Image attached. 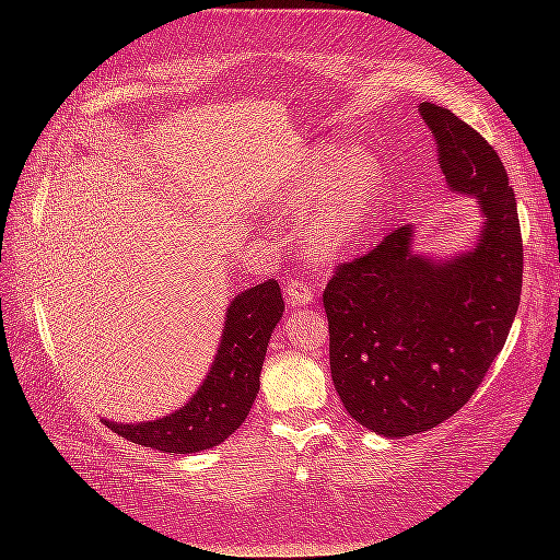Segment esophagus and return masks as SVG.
<instances>
[{"instance_id": "obj_1", "label": "esophagus", "mask_w": 560, "mask_h": 560, "mask_svg": "<svg viewBox=\"0 0 560 560\" xmlns=\"http://www.w3.org/2000/svg\"><path fill=\"white\" fill-rule=\"evenodd\" d=\"M284 294L290 299V303H294V306H308V303L315 299V284L303 278H292L284 282Z\"/></svg>"}]
</instances>
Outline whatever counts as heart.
I'll return each mask as SVG.
<instances>
[{
	"label": "heart",
	"instance_id": "1",
	"mask_svg": "<svg viewBox=\"0 0 560 560\" xmlns=\"http://www.w3.org/2000/svg\"><path fill=\"white\" fill-rule=\"evenodd\" d=\"M381 184V167L366 149L325 147L301 165L280 202L301 212L319 191L308 222V243L317 254L334 257L348 249L366 226Z\"/></svg>",
	"mask_w": 560,
	"mask_h": 560
}]
</instances>
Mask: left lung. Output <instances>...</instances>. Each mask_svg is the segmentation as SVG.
I'll return each mask as SVG.
<instances>
[{"instance_id": "left-lung-1", "label": "left lung", "mask_w": 560, "mask_h": 560, "mask_svg": "<svg viewBox=\"0 0 560 560\" xmlns=\"http://www.w3.org/2000/svg\"><path fill=\"white\" fill-rule=\"evenodd\" d=\"M453 191L477 196L479 245L451 261L411 254L399 226L338 264L322 294L331 381L346 411L383 436L428 432L471 399L518 311L523 241L498 151L451 109L420 105Z\"/></svg>"}]
</instances>
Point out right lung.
<instances>
[{
	"mask_svg": "<svg viewBox=\"0 0 560 560\" xmlns=\"http://www.w3.org/2000/svg\"><path fill=\"white\" fill-rule=\"evenodd\" d=\"M284 301L278 280H266L235 296L210 374L191 401L154 422L107 428L132 444L163 453H198L222 444L238 430L259 393L266 348L282 317Z\"/></svg>",
	"mask_w": 560,
	"mask_h": 560,
	"instance_id": "1",
	"label": "right lung"
}]
</instances>
